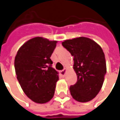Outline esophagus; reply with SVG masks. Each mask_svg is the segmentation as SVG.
Instances as JSON below:
<instances>
[{"instance_id":"obj_1","label":"esophagus","mask_w":120,"mask_h":120,"mask_svg":"<svg viewBox=\"0 0 120 120\" xmlns=\"http://www.w3.org/2000/svg\"><path fill=\"white\" fill-rule=\"evenodd\" d=\"M66 69H64L63 70L60 71V74H61L62 76H64V75H65V73H66Z\"/></svg>"}]
</instances>
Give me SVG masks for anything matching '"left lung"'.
Segmentation results:
<instances>
[{
	"label": "left lung",
	"instance_id": "left-lung-1",
	"mask_svg": "<svg viewBox=\"0 0 120 120\" xmlns=\"http://www.w3.org/2000/svg\"><path fill=\"white\" fill-rule=\"evenodd\" d=\"M62 45L74 56V69L77 81L70 87L75 101L86 102L101 91L106 73L105 54L93 40L80 37L62 42Z\"/></svg>",
	"mask_w": 120,
	"mask_h": 120
}]
</instances>
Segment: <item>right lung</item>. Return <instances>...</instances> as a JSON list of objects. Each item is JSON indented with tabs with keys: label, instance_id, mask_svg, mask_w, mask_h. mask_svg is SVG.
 Returning a JSON list of instances; mask_svg holds the SVG:
<instances>
[{
	"label": "right lung",
	"instance_id": "obj_1",
	"mask_svg": "<svg viewBox=\"0 0 120 120\" xmlns=\"http://www.w3.org/2000/svg\"><path fill=\"white\" fill-rule=\"evenodd\" d=\"M56 43L37 37L24 43L15 57V74L20 86L36 103H46L54 94L58 73L52 68L50 56Z\"/></svg>",
	"mask_w": 120,
	"mask_h": 120
}]
</instances>
